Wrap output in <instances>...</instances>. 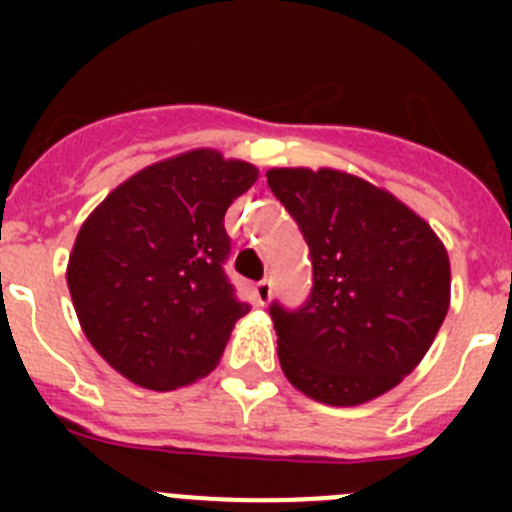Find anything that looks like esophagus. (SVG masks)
Listing matches in <instances>:
<instances>
[{"mask_svg": "<svg viewBox=\"0 0 512 512\" xmlns=\"http://www.w3.org/2000/svg\"><path fill=\"white\" fill-rule=\"evenodd\" d=\"M253 295H256V302H259L261 307L269 305V300H271V282H269V279H261V282L253 284Z\"/></svg>", "mask_w": 512, "mask_h": 512, "instance_id": "34e87169", "label": "esophagus"}]
</instances>
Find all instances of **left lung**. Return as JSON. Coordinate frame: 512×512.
I'll return each instance as SVG.
<instances>
[{
  "instance_id": "obj_1",
  "label": "left lung",
  "mask_w": 512,
  "mask_h": 512,
  "mask_svg": "<svg viewBox=\"0 0 512 512\" xmlns=\"http://www.w3.org/2000/svg\"><path fill=\"white\" fill-rule=\"evenodd\" d=\"M266 182L310 246L312 292L271 305L279 364L312 400L351 408L420 364L451 302L441 238L387 189L338 169H269Z\"/></svg>"
}]
</instances>
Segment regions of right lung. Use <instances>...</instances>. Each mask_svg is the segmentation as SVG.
<instances>
[{
  "label": "right lung",
  "instance_id": "add662e5",
  "mask_svg": "<svg viewBox=\"0 0 512 512\" xmlns=\"http://www.w3.org/2000/svg\"><path fill=\"white\" fill-rule=\"evenodd\" d=\"M259 169L194 148L140 169L84 220L66 282L84 336L138 387L205 377L251 307L223 271L225 212Z\"/></svg>",
  "mask_w": 512,
  "mask_h": 512
}]
</instances>
